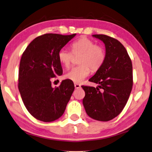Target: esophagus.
Masks as SVG:
<instances>
[{"mask_svg": "<svg viewBox=\"0 0 152 152\" xmlns=\"http://www.w3.org/2000/svg\"><path fill=\"white\" fill-rule=\"evenodd\" d=\"M74 87H75L76 89H78L80 87V85L78 84V83H74Z\"/></svg>", "mask_w": 152, "mask_h": 152, "instance_id": "1", "label": "esophagus"}]
</instances>
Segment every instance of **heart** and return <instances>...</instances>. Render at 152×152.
I'll return each mask as SVG.
<instances>
[{"label":"heart","instance_id":"obj_1","mask_svg":"<svg viewBox=\"0 0 152 152\" xmlns=\"http://www.w3.org/2000/svg\"><path fill=\"white\" fill-rule=\"evenodd\" d=\"M72 52L79 56L80 65L72 67L65 74V78L75 83H80L89 75L90 72H95L102 65L105 60V51L101 46L96 45L93 40L86 37L79 38L71 45ZM59 61L65 67H68L73 59V55L66 49H61L58 54Z\"/></svg>","mask_w":152,"mask_h":152}]
</instances>
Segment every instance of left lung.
Here are the masks:
<instances>
[{"instance_id":"obj_1","label":"left lung","mask_w":152,"mask_h":152,"mask_svg":"<svg viewBox=\"0 0 152 152\" xmlns=\"http://www.w3.org/2000/svg\"><path fill=\"white\" fill-rule=\"evenodd\" d=\"M92 36L104 42L105 60L89 80L98 84L96 88L82 86L85 92L83 103L90 118L109 121L123 111L129 99L133 86L132 63L125 47L118 40L103 34Z\"/></svg>"}]
</instances>
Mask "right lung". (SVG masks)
I'll return each instance as SVG.
<instances>
[{
	"label": "right lung",
	"instance_id": "1",
	"mask_svg": "<svg viewBox=\"0 0 152 152\" xmlns=\"http://www.w3.org/2000/svg\"><path fill=\"white\" fill-rule=\"evenodd\" d=\"M76 35L43 34L29 43L21 57L19 91L28 112L40 121L52 122L61 117L74 90L69 79L54 88L51 80L63 74L58 54Z\"/></svg>",
	"mask_w": 152,
	"mask_h": 152
}]
</instances>
